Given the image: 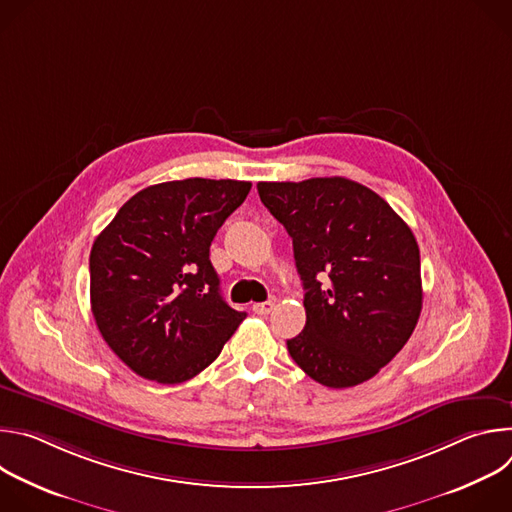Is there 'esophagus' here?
<instances>
[{
	"instance_id": "esophagus-1",
	"label": "esophagus",
	"mask_w": 512,
	"mask_h": 512,
	"mask_svg": "<svg viewBox=\"0 0 512 512\" xmlns=\"http://www.w3.org/2000/svg\"><path fill=\"white\" fill-rule=\"evenodd\" d=\"M275 308V302L273 300H267V302H259V304H253V312L259 314V316H267L271 310Z\"/></svg>"
}]
</instances>
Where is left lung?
Wrapping results in <instances>:
<instances>
[{
	"mask_svg": "<svg viewBox=\"0 0 512 512\" xmlns=\"http://www.w3.org/2000/svg\"><path fill=\"white\" fill-rule=\"evenodd\" d=\"M257 190L294 243L306 289V326L287 340L291 358L330 389L373 379L421 314L411 229L377 192L340 176L259 182Z\"/></svg>",
	"mask_w": 512,
	"mask_h": 512,
	"instance_id": "8db88e82",
	"label": "left lung"
}]
</instances>
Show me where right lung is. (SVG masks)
<instances>
[{
    "instance_id": "obj_1",
    "label": "right lung",
    "mask_w": 512,
    "mask_h": 512,
    "mask_svg": "<svg viewBox=\"0 0 512 512\" xmlns=\"http://www.w3.org/2000/svg\"><path fill=\"white\" fill-rule=\"evenodd\" d=\"M249 190L251 182L208 178L148 186L95 239L91 310L139 377L162 385L196 377L245 320L221 296L210 243Z\"/></svg>"
}]
</instances>
